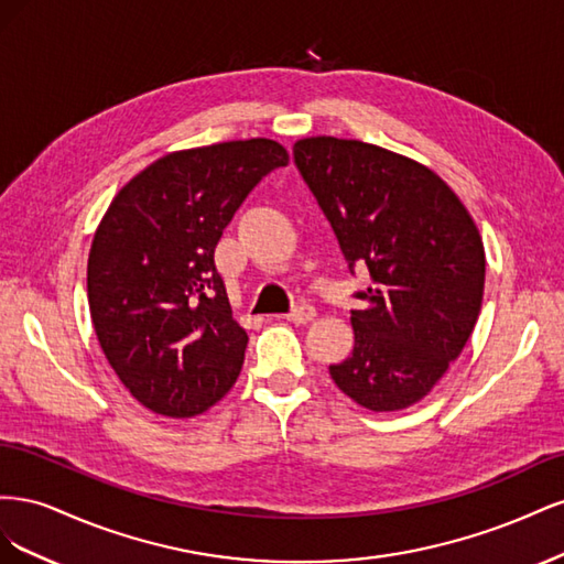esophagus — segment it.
Returning a JSON list of instances; mask_svg holds the SVG:
<instances>
[{"instance_id":"1","label":"esophagus","mask_w":564,"mask_h":564,"mask_svg":"<svg viewBox=\"0 0 564 564\" xmlns=\"http://www.w3.org/2000/svg\"><path fill=\"white\" fill-rule=\"evenodd\" d=\"M317 317V313H315V308L313 305H296V308L286 315V319L289 322H294V324H308V322H313Z\"/></svg>"}]
</instances>
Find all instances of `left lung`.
Listing matches in <instances>:
<instances>
[{"label": "left lung", "instance_id": "left-lung-1", "mask_svg": "<svg viewBox=\"0 0 564 564\" xmlns=\"http://www.w3.org/2000/svg\"><path fill=\"white\" fill-rule=\"evenodd\" d=\"M294 162L355 275V346L334 383L371 412L419 402L464 350L485 294V247L470 214L429 166L386 148L315 135Z\"/></svg>", "mask_w": 564, "mask_h": 564}]
</instances>
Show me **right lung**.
Wrapping results in <instances>:
<instances>
[{
  "instance_id": "obj_1",
  "label": "right lung",
  "mask_w": 564,
  "mask_h": 564,
  "mask_svg": "<svg viewBox=\"0 0 564 564\" xmlns=\"http://www.w3.org/2000/svg\"><path fill=\"white\" fill-rule=\"evenodd\" d=\"M286 150L270 139L169 152L117 193L94 235L87 294L110 367L150 412H207L240 377L247 332L232 319L214 249Z\"/></svg>"
}]
</instances>
